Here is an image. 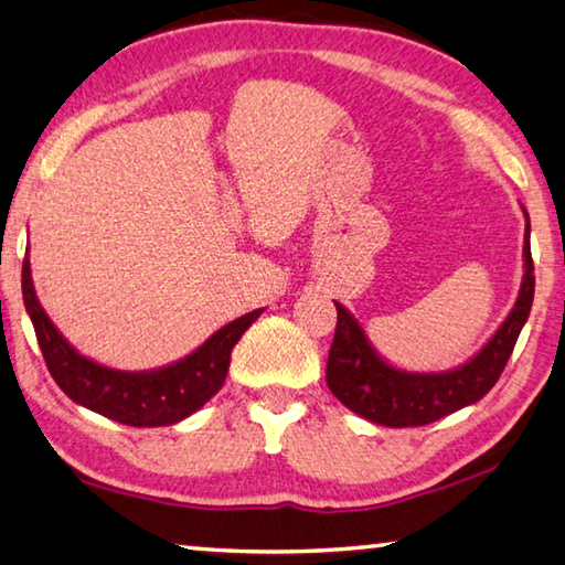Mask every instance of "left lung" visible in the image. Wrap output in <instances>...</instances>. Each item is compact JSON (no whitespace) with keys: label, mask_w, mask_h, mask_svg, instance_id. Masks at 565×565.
<instances>
[{"label":"left lung","mask_w":565,"mask_h":565,"mask_svg":"<svg viewBox=\"0 0 565 565\" xmlns=\"http://www.w3.org/2000/svg\"><path fill=\"white\" fill-rule=\"evenodd\" d=\"M523 256V286L509 319L476 359L461 369L446 371V374H408V371L388 366L371 349L351 313L337 303V331H333L327 361V384L331 394L353 414L391 428L426 426L483 398L503 374L523 323L531 313L535 276L529 226H525Z\"/></svg>","instance_id":"left-lung-1"}]
</instances>
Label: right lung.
Returning a JSON list of instances; mask_svg holds the SVG:
<instances>
[{
  "mask_svg": "<svg viewBox=\"0 0 565 565\" xmlns=\"http://www.w3.org/2000/svg\"><path fill=\"white\" fill-rule=\"evenodd\" d=\"M22 294L44 363L56 386L76 404L137 428L177 424L202 408L226 381L228 359H232L236 341L262 317V309H256L226 323L204 347L167 369L129 374V371L104 369L99 363L79 356L62 339V333L54 329V323L36 301L26 256L22 264Z\"/></svg>",
  "mask_w": 565,
  "mask_h": 565,
  "instance_id": "1",
  "label": "right lung"
}]
</instances>
